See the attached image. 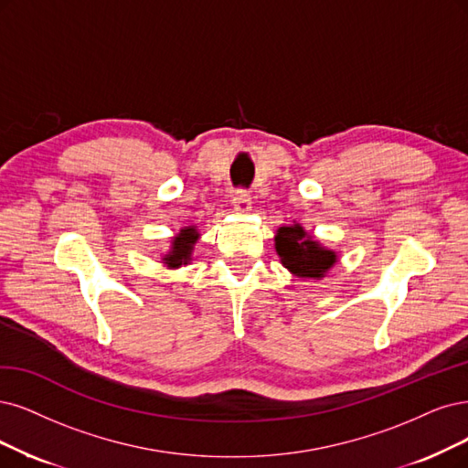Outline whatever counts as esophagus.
<instances>
[{
  "mask_svg": "<svg viewBox=\"0 0 468 468\" xmlns=\"http://www.w3.org/2000/svg\"><path fill=\"white\" fill-rule=\"evenodd\" d=\"M233 206L239 214H249L250 212V197L245 188H237L233 195Z\"/></svg>",
  "mask_w": 468,
  "mask_h": 468,
  "instance_id": "esophagus-1",
  "label": "esophagus"
}]
</instances>
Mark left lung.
<instances>
[{
  "mask_svg": "<svg viewBox=\"0 0 468 468\" xmlns=\"http://www.w3.org/2000/svg\"><path fill=\"white\" fill-rule=\"evenodd\" d=\"M275 250L282 264L297 278L320 280L337 262V254L322 247L299 223L283 225L275 235Z\"/></svg>",
  "mask_w": 468,
  "mask_h": 468,
  "instance_id": "1",
  "label": "left lung"
}]
</instances>
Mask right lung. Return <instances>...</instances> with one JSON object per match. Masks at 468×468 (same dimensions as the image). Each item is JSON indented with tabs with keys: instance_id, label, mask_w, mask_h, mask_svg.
I'll use <instances>...</instances> for the list:
<instances>
[{
	"instance_id": "1",
	"label": "right lung",
	"mask_w": 468,
	"mask_h": 468,
	"mask_svg": "<svg viewBox=\"0 0 468 468\" xmlns=\"http://www.w3.org/2000/svg\"><path fill=\"white\" fill-rule=\"evenodd\" d=\"M198 231L197 228H185L181 229L176 237H173L171 240V249L169 252L162 258L164 264L167 268H181L185 264L190 262V254H193V249H195V243L198 240Z\"/></svg>"
}]
</instances>
